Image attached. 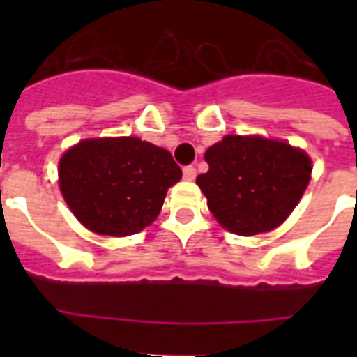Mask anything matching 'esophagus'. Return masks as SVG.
<instances>
[{"label": "esophagus", "mask_w": 357, "mask_h": 357, "mask_svg": "<svg viewBox=\"0 0 357 357\" xmlns=\"http://www.w3.org/2000/svg\"><path fill=\"white\" fill-rule=\"evenodd\" d=\"M182 173H184L185 181H195V176H197V168H195V166H185Z\"/></svg>", "instance_id": "34e87169"}]
</instances>
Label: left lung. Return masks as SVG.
I'll return each mask as SVG.
<instances>
[{
    "label": "left lung",
    "mask_w": 357,
    "mask_h": 357,
    "mask_svg": "<svg viewBox=\"0 0 357 357\" xmlns=\"http://www.w3.org/2000/svg\"><path fill=\"white\" fill-rule=\"evenodd\" d=\"M207 173L197 184L218 223L239 236L279 227L311 178V159L301 148L261 135H225L206 151Z\"/></svg>",
    "instance_id": "1"
}]
</instances>
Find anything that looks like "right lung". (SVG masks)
Segmentation results:
<instances>
[{
    "mask_svg": "<svg viewBox=\"0 0 357 357\" xmlns=\"http://www.w3.org/2000/svg\"><path fill=\"white\" fill-rule=\"evenodd\" d=\"M182 178L172 153L139 137L84 139L59 162L62 197L78 222L102 236L137 234Z\"/></svg>",
    "mask_w": 357,
    "mask_h": 357,
    "instance_id": "add662e5",
    "label": "right lung"
}]
</instances>
